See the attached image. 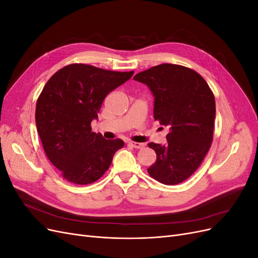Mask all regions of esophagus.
Segmentation results:
<instances>
[{
    "label": "esophagus",
    "instance_id": "34e87169",
    "mask_svg": "<svg viewBox=\"0 0 258 258\" xmlns=\"http://www.w3.org/2000/svg\"><path fill=\"white\" fill-rule=\"evenodd\" d=\"M129 145H131L132 147H135V148H143L145 146V144L138 143V142H129Z\"/></svg>",
    "mask_w": 258,
    "mask_h": 258
}]
</instances>
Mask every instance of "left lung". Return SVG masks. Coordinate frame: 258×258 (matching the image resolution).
I'll return each mask as SVG.
<instances>
[{
    "label": "left lung",
    "mask_w": 258,
    "mask_h": 258,
    "mask_svg": "<svg viewBox=\"0 0 258 258\" xmlns=\"http://www.w3.org/2000/svg\"><path fill=\"white\" fill-rule=\"evenodd\" d=\"M155 97L154 118L169 128L167 143H148L157 155L147 169L153 178L176 185L194 174L213 141L215 98L199 73L178 64L162 63L138 73Z\"/></svg>",
    "instance_id": "left-lung-1"
}]
</instances>
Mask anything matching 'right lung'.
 <instances>
[{"instance_id":"obj_1","label":"right lung","mask_w":258,"mask_h":258,"mask_svg":"<svg viewBox=\"0 0 258 258\" xmlns=\"http://www.w3.org/2000/svg\"><path fill=\"white\" fill-rule=\"evenodd\" d=\"M85 63L66 66L45 84L36 101L35 122L46 156L67 181L87 185L110 168L123 146L91 131L104 98L134 75Z\"/></svg>"}]
</instances>
